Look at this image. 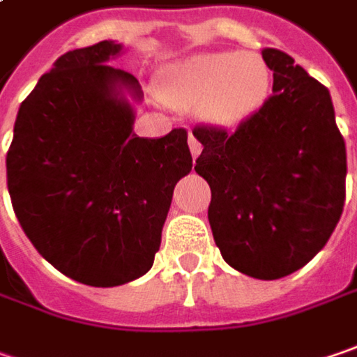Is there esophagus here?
Wrapping results in <instances>:
<instances>
[{
    "instance_id": "esophagus-1",
    "label": "esophagus",
    "mask_w": 357,
    "mask_h": 357,
    "mask_svg": "<svg viewBox=\"0 0 357 357\" xmlns=\"http://www.w3.org/2000/svg\"><path fill=\"white\" fill-rule=\"evenodd\" d=\"M188 149H190L192 158H197V156L201 154V151H203V144H201V142H199V140H197V138L190 134V136H188Z\"/></svg>"
}]
</instances>
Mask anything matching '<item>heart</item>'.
<instances>
[{"instance_id":"1","label":"heart","mask_w":357,"mask_h":357,"mask_svg":"<svg viewBox=\"0 0 357 357\" xmlns=\"http://www.w3.org/2000/svg\"><path fill=\"white\" fill-rule=\"evenodd\" d=\"M271 72L255 52H203L165 72L160 92L178 110H192L213 126L233 128L263 106Z\"/></svg>"}]
</instances>
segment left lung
<instances>
[{"instance_id": "8db88e82", "label": "left lung", "mask_w": 357, "mask_h": 357, "mask_svg": "<svg viewBox=\"0 0 357 357\" xmlns=\"http://www.w3.org/2000/svg\"><path fill=\"white\" fill-rule=\"evenodd\" d=\"M273 94L237 130L197 126L195 170L211 187L208 223L223 259L255 279L301 269L328 243L346 201V142L330 90L265 47Z\"/></svg>"}]
</instances>
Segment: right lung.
I'll return each instance as SVG.
<instances>
[{"mask_svg":"<svg viewBox=\"0 0 357 357\" xmlns=\"http://www.w3.org/2000/svg\"><path fill=\"white\" fill-rule=\"evenodd\" d=\"M104 40L60 56L27 96L8 151L15 217L38 253L92 287L142 277L160 247L174 185L190 172L187 130L132 132L142 100L132 74L108 66Z\"/></svg>","mask_w":357,"mask_h":357,"instance_id":"add662e5","label":"right lung"}]
</instances>
